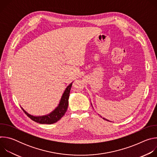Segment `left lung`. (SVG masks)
Instances as JSON below:
<instances>
[{
    "label": "left lung",
    "mask_w": 157,
    "mask_h": 157,
    "mask_svg": "<svg viewBox=\"0 0 157 157\" xmlns=\"http://www.w3.org/2000/svg\"><path fill=\"white\" fill-rule=\"evenodd\" d=\"M102 119H104V120H106V121H108V120H107V119H104V118H102Z\"/></svg>",
    "instance_id": "8db88e82"
}]
</instances>
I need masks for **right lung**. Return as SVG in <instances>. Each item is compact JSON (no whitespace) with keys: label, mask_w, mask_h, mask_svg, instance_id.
<instances>
[{"label":"right lung","mask_w":157,"mask_h":157,"mask_svg":"<svg viewBox=\"0 0 157 157\" xmlns=\"http://www.w3.org/2000/svg\"><path fill=\"white\" fill-rule=\"evenodd\" d=\"M72 83L71 82L68 87H66V90L64 91L63 96L61 99L60 102L58 105V106L55 109L52 113L47 116H41V117H35L31 116L30 114H28L27 112L22 108V110L25 113V114L30 118L32 121L39 123V124H54L56 122H58L59 120L61 119V118L66 113V112L67 110V109H68V99L70 96V93L71 88L72 86Z\"/></svg>","instance_id":"obj_1"}]
</instances>
